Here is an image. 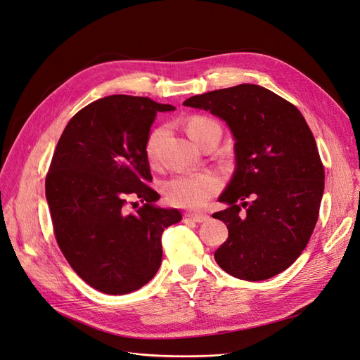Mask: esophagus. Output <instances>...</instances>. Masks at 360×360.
Returning <instances> with one entry per match:
<instances>
[{
    "mask_svg": "<svg viewBox=\"0 0 360 360\" xmlns=\"http://www.w3.org/2000/svg\"><path fill=\"white\" fill-rule=\"evenodd\" d=\"M184 217H186V219L193 221V222H198V224L209 221V216H207V214H200V213H184Z\"/></svg>",
    "mask_w": 360,
    "mask_h": 360,
    "instance_id": "obj_1",
    "label": "esophagus"
}]
</instances>
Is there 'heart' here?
<instances>
[{
	"label": "heart",
	"instance_id": "obj_1",
	"mask_svg": "<svg viewBox=\"0 0 360 360\" xmlns=\"http://www.w3.org/2000/svg\"><path fill=\"white\" fill-rule=\"evenodd\" d=\"M186 132L193 143L200 147L204 146L212 134L221 132V127L213 118L205 115H192L184 123ZM167 134L165 126H159L151 130L146 139V156L150 162H156L159 146ZM222 180L214 172H184L176 174L163 184V193L171 205L181 209H201L210 198L221 191Z\"/></svg>",
	"mask_w": 360,
	"mask_h": 360
}]
</instances>
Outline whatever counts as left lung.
<instances>
[{
    "label": "left lung",
    "instance_id": "obj_1",
    "mask_svg": "<svg viewBox=\"0 0 360 360\" xmlns=\"http://www.w3.org/2000/svg\"><path fill=\"white\" fill-rule=\"evenodd\" d=\"M183 105L224 118L236 139L237 167L219 197L228 207L213 213L228 228L216 263L245 281L281 274L307 248L324 191V167L307 120L254 84L192 96Z\"/></svg>",
    "mask_w": 360,
    "mask_h": 360
}]
</instances>
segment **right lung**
<instances>
[{
	"mask_svg": "<svg viewBox=\"0 0 360 360\" xmlns=\"http://www.w3.org/2000/svg\"><path fill=\"white\" fill-rule=\"evenodd\" d=\"M172 110L148 97H103L70 118L53 151L45 186L56 240L78 276L105 294L146 285L162 263L163 230L181 219L155 207L144 148L156 112ZM134 199L143 205L130 212Z\"/></svg>",
	"mask_w": 360,
	"mask_h": 360,
	"instance_id": "right-lung-1",
	"label": "right lung"
}]
</instances>
